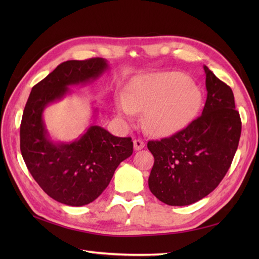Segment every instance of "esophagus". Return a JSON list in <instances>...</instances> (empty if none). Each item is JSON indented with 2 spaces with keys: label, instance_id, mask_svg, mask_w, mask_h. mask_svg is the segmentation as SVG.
<instances>
[{
  "label": "esophagus",
  "instance_id": "obj_1",
  "mask_svg": "<svg viewBox=\"0 0 259 259\" xmlns=\"http://www.w3.org/2000/svg\"><path fill=\"white\" fill-rule=\"evenodd\" d=\"M134 148H135L136 151L144 149V148H145V142L142 141V140H140V139H135L134 140Z\"/></svg>",
  "mask_w": 259,
  "mask_h": 259
}]
</instances>
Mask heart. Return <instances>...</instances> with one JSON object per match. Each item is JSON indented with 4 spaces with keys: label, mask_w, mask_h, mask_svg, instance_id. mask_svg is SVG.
<instances>
[{
    "label": "heart",
    "mask_w": 259,
    "mask_h": 259,
    "mask_svg": "<svg viewBox=\"0 0 259 259\" xmlns=\"http://www.w3.org/2000/svg\"><path fill=\"white\" fill-rule=\"evenodd\" d=\"M202 106V95L194 82L178 72L136 76L125 85L117 108L121 115L145 110L144 126L156 136H168L186 128Z\"/></svg>",
    "instance_id": "1"
}]
</instances>
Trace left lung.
<instances>
[{"label":"left lung","instance_id":"8db88e82","mask_svg":"<svg viewBox=\"0 0 259 259\" xmlns=\"http://www.w3.org/2000/svg\"><path fill=\"white\" fill-rule=\"evenodd\" d=\"M207 99L202 113L169 138L148 142L155 163L149 189L169 206H188L210 194L232 164L241 133L232 89L203 65Z\"/></svg>","mask_w":259,"mask_h":259}]
</instances>
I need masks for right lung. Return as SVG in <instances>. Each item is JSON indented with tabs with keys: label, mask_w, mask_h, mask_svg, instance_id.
Listing matches in <instances>:
<instances>
[{
	"label": "right lung",
	"mask_w": 259,
	"mask_h": 259,
	"mask_svg": "<svg viewBox=\"0 0 259 259\" xmlns=\"http://www.w3.org/2000/svg\"><path fill=\"white\" fill-rule=\"evenodd\" d=\"M106 59L70 60L32 88L20 128L22 157L43 191L64 205L81 207L107 188L121 161L133 155L131 138H120L91 123L78 139L54 141L43 113L48 106L71 95L70 87L85 85L109 70ZM98 108H93L96 118Z\"/></svg>",
	"instance_id": "1"
}]
</instances>
